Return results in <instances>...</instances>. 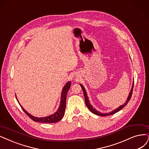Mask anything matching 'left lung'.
I'll return each mask as SVG.
<instances>
[{"label":"left lung","mask_w":149,"mask_h":149,"mask_svg":"<svg viewBox=\"0 0 149 149\" xmlns=\"http://www.w3.org/2000/svg\"><path fill=\"white\" fill-rule=\"evenodd\" d=\"M80 85L81 86L82 90H83V91H84V96H85V104H86V106H87V107L88 108V109L90 110V111L93 113L95 115H100V116H107V115H113L114 113H115L116 112H118L119 111H120L121 109H122L125 106H126V104H128V102L130 101V99L131 97V96H132V93H133V86H134V81L133 83V85H132V88H131V90L130 92V94H129V96L127 98V100H126V101L125 102V103L123 104V105L122 106H120L119 107H118L117 109L113 110V111L109 112V113H101V112L100 111H97V110H96L95 108H93V107L91 106V104L90 103V101L88 100V97L87 96V94H86V90L85 89V88L84 87V86L82 85L81 84H80Z\"/></svg>","instance_id":"8db88e82"}]
</instances>
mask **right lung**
<instances>
[{
    "mask_svg": "<svg viewBox=\"0 0 149 149\" xmlns=\"http://www.w3.org/2000/svg\"><path fill=\"white\" fill-rule=\"evenodd\" d=\"M71 85V81H68L67 84H66L63 89L62 90L61 93V101H60V104L58 109L57 110V111L55 112L54 113L49 115L48 117H36L34 116H32V115L29 113L27 112L26 110L21 106L19 102H18L17 97H16V100H17L20 106L21 107L22 109L23 110V111L25 112L26 114H27V116H28L30 118H31L33 121L37 122H40V123H56L59 122V120H61L63 117L64 115V112H65V102H66V97H67V93L70 88Z\"/></svg>",
    "mask_w": 149,
    "mask_h": 149,
    "instance_id": "right-lung-1",
    "label": "right lung"
}]
</instances>
